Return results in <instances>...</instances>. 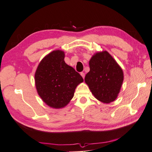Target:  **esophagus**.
<instances>
[{"label":"esophagus","mask_w":152,"mask_h":152,"mask_svg":"<svg viewBox=\"0 0 152 152\" xmlns=\"http://www.w3.org/2000/svg\"><path fill=\"white\" fill-rule=\"evenodd\" d=\"M80 75H81V76H82V77H83V79L85 78V73H84V72H81V73H80Z\"/></svg>","instance_id":"34e87169"}]
</instances>
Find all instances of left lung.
Wrapping results in <instances>:
<instances>
[{
    "instance_id": "left-lung-1",
    "label": "left lung",
    "mask_w": 152,
    "mask_h": 152,
    "mask_svg": "<svg viewBox=\"0 0 152 152\" xmlns=\"http://www.w3.org/2000/svg\"><path fill=\"white\" fill-rule=\"evenodd\" d=\"M89 67L85 81L94 97L103 103L114 102L124 80L121 67L106 50L94 54Z\"/></svg>"
}]
</instances>
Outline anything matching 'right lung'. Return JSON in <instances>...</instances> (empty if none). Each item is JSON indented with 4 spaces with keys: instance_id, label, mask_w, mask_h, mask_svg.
I'll list each match as a JSON object with an SVG mask.
<instances>
[{
    "instance_id": "add662e5",
    "label": "right lung",
    "mask_w": 152,
    "mask_h": 152,
    "mask_svg": "<svg viewBox=\"0 0 152 152\" xmlns=\"http://www.w3.org/2000/svg\"><path fill=\"white\" fill-rule=\"evenodd\" d=\"M65 53L55 50L38 64L34 74L35 86L40 97L54 109L66 107L74 97L83 78L64 61Z\"/></svg>"
}]
</instances>
